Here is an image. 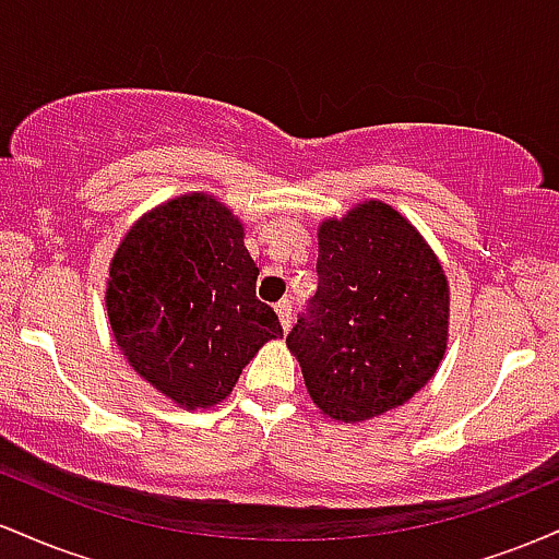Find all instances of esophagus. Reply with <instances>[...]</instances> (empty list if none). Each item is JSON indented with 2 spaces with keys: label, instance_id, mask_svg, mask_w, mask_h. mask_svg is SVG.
I'll return each mask as SVG.
<instances>
[{
  "label": "esophagus",
  "instance_id": "obj_1",
  "mask_svg": "<svg viewBox=\"0 0 559 559\" xmlns=\"http://www.w3.org/2000/svg\"><path fill=\"white\" fill-rule=\"evenodd\" d=\"M275 312H278V320L281 325H284V331L292 329V301L281 299L278 305H275Z\"/></svg>",
  "mask_w": 559,
  "mask_h": 559
}]
</instances>
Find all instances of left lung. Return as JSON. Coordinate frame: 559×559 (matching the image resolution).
Listing matches in <instances>:
<instances>
[{"instance_id": "1", "label": "left lung", "mask_w": 559, "mask_h": 559, "mask_svg": "<svg viewBox=\"0 0 559 559\" xmlns=\"http://www.w3.org/2000/svg\"><path fill=\"white\" fill-rule=\"evenodd\" d=\"M441 262L391 204H357L318 228V292L286 336L312 402L360 423L431 381L447 349Z\"/></svg>"}]
</instances>
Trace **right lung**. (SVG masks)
<instances>
[{
	"label": "right lung",
	"instance_id": "right-lung-1",
	"mask_svg": "<svg viewBox=\"0 0 559 559\" xmlns=\"http://www.w3.org/2000/svg\"><path fill=\"white\" fill-rule=\"evenodd\" d=\"M243 226L210 194L139 217L110 262L107 316L131 368L186 409L213 407L260 346L284 336L258 299Z\"/></svg>",
	"mask_w": 559,
	"mask_h": 559
}]
</instances>
